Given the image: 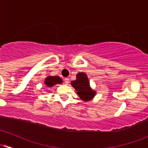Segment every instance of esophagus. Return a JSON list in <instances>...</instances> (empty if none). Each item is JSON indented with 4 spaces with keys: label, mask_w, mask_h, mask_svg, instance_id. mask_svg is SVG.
Segmentation results:
<instances>
[{
    "label": "esophagus",
    "mask_w": 148,
    "mask_h": 148,
    "mask_svg": "<svg viewBox=\"0 0 148 148\" xmlns=\"http://www.w3.org/2000/svg\"><path fill=\"white\" fill-rule=\"evenodd\" d=\"M64 82H65L66 84H69V79L65 78L64 79Z\"/></svg>",
    "instance_id": "obj_1"
}]
</instances>
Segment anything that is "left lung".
Segmentation results:
<instances>
[{
  "label": "left lung",
  "mask_w": 148,
  "mask_h": 148,
  "mask_svg": "<svg viewBox=\"0 0 148 148\" xmlns=\"http://www.w3.org/2000/svg\"><path fill=\"white\" fill-rule=\"evenodd\" d=\"M71 84L77 91L80 99L84 102L91 100L95 96L96 92L90 87L88 77L85 73H78L77 74V79L71 82Z\"/></svg>",
  "instance_id": "8db88e82"
}]
</instances>
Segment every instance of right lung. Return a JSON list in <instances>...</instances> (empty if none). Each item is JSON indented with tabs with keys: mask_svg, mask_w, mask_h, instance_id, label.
<instances>
[{
	"mask_svg": "<svg viewBox=\"0 0 148 148\" xmlns=\"http://www.w3.org/2000/svg\"><path fill=\"white\" fill-rule=\"evenodd\" d=\"M62 79L58 76H49L45 79V82L44 84L47 87H51V86H54V85L57 84H62Z\"/></svg>",
	"mask_w": 148,
	"mask_h": 148,
	"instance_id": "obj_1",
	"label": "right lung"
}]
</instances>
